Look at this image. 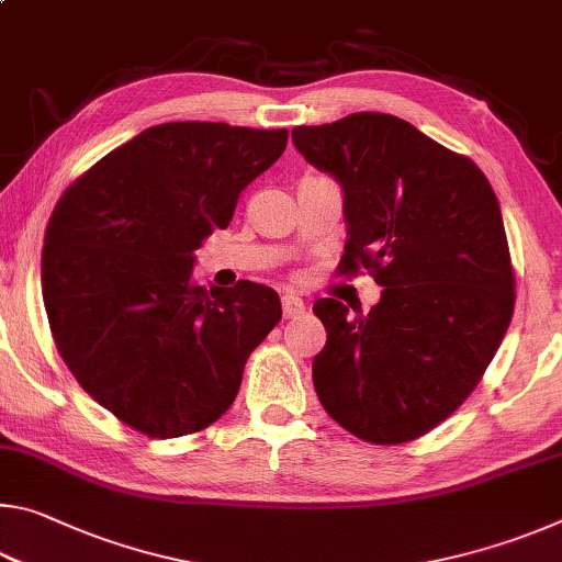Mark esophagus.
<instances>
[{"mask_svg": "<svg viewBox=\"0 0 562 562\" xmlns=\"http://www.w3.org/2000/svg\"><path fill=\"white\" fill-rule=\"evenodd\" d=\"M282 315L288 317V319H294V317L304 315L302 297H297V294H292V292H284L282 294Z\"/></svg>", "mask_w": 562, "mask_h": 562, "instance_id": "1", "label": "esophagus"}]
</instances>
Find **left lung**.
Instances as JSON below:
<instances>
[{"label": "left lung", "instance_id": "left-lung-1", "mask_svg": "<svg viewBox=\"0 0 562 562\" xmlns=\"http://www.w3.org/2000/svg\"><path fill=\"white\" fill-rule=\"evenodd\" d=\"M292 140L345 190L339 272L384 288L367 315L315 304L327 329L315 392L357 439L414 441L469 398L510 325L516 272L496 193L471 158L389 113L297 126Z\"/></svg>", "mask_w": 562, "mask_h": 562}]
</instances>
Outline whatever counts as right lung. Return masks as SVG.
<instances>
[{
    "instance_id": "obj_1",
    "label": "right lung",
    "mask_w": 562,
    "mask_h": 562,
    "mask_svg": "<svg viewBox=\"0 0 562 562\" xmlns=\"http://www.w3.org/2000/svg\"><path fill=\"white\" fill-rule=\"evenodd\" d=\"M284 146V128L160 123L56 203L42 255L52 337L83 392L138 434L176 439L217 422L280 322L278 292L247 280L207 292L193 262Z\"/></svg>"
}]
</instances>
